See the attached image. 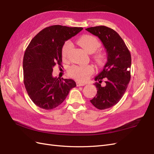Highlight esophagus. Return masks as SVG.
<instances>
[{
  "label": "esophagus",
  "instance_id": "obj_1",
  "mask_svg": "<svg viewBox=\"0 0 154 154\" xmlns=\"http://www.w3.org/2000/svg\"><path fill=\"white\" fill-rule=\"evenodd\" d=\"M76 85L77 86H85L86 84L85 83H83V82H79V81H77L76 82Z\"/></svg>",
  "mask_w": 154,
  "mask_h": 154
}]
</instances>
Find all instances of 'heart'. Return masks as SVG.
<instances>
[{
    "instance_id": "heart-1",
    "label": "heart",
    "mask_w": 154,
    "mask_h": 154,
    "mask_svg": "<svg viewBox=\"0 0 154 154\" xmlns=\"http://www.w3.org/2000/svg\"><path fill=\"white\" fill-rule=\"evenodd\" d=\"M77 42L83 49L89 54H93L100 46V42L95 37L91 35H85L79 38ZM72 43L70 41H66L62 48V56L66 58L68 55L69 50L72 48ZM95 60L98 64H101L104 63L105 57L102 53H98L95 56ZM94 72V68L90 65L88 66H77L74 65L68 69L69 76L81 81H86Z\"/></svg>"
}]
</instances>
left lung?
<instances>
[{
    "instance_id": "obj_1",
    "label": "left lung",
    "mask_w": 154,
    "mask_h": 154,
    "mask_svg": "<svg viewBox=\"0 0 154 154\" xmlns=\"http://www.w3.org/2000/svg\"><path fill=\"white\" fill-rule=\"evenodd\" d=\"M98 37L106 49L107 62L103 69L95 77L97 95L91 103L99 109H105L116 105L122 97L130 80L131 55L128 48L116 31L104 26L86 29ZM104 78L106 85H100Z\"/></svg>"
}]
</instances>
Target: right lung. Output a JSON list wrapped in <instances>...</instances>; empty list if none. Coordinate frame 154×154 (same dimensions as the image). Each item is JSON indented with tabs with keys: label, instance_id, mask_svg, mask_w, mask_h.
Listing matches in <instances>:
<instances>
[{
	"label": "right lung",
	"instance_id": "obj_1",
	"mask_svg": "<svg viewBox=\"0 0 154 154\" xmlns=\"http://www.w3.org/2000/svg\"><path fill=\"white\" fill-rule=\"evenodd\" d=\"M82 28L54 25L41 30L26 48L23 59L24 84L32 101L39 108L54 109L76 86L72 79L54 77L53 68L61 66L65 41L79 33Z\"/></svg>",
	"mask_w": 154,
	"mask_h": 154
}]
</instances>
